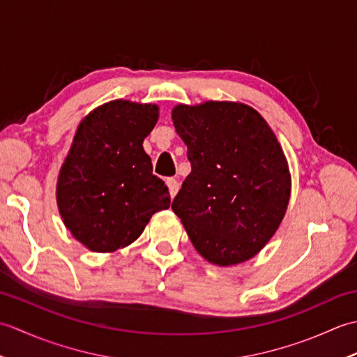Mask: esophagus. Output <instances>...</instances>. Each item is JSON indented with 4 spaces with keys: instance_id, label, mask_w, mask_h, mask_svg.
<instances>
[{
    "instance_id": "obj_1",
    "label": "esophagus",
    "mask_w": 357,
    "mask_h": 357,
    "mask_svg": "<svg viewBox=\"0 0 357 357\" xmlns=\"http://www.w3.org/2000/svg\"><path fill=\"white\" fill-rule=\"evenodd\" d=\"M167 185H169V190H170L172 198H173V196H176L178 190H179V184H178V181L174 179V178H169V179H167Z\"/></svg>"
}]
</instances>
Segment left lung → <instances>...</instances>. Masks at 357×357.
<instances>
[{
    "instance_id": "obj_1",
    "label": "left lung",
    "mask_w": 357,
    "mask_h": 357,
    "mask_svg": "<svg viewBox=\"0 0 357 357\" xmlns=\"http://www.w3.org/2000/svg\"><path fill=\"white\" fill-rule=\"evenodd\" d=\"M173 126L192 172L172 208L204 259L230 267L252 259L285 216L291 174L261 113L247 104H178Z\"/></svg>"
}]
</instances>
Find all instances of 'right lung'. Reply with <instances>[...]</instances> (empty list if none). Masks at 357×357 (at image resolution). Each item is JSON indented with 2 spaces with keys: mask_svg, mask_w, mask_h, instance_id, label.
Returning a JSON list of instances; mask_svg holds the SVG:
<instances>
[{
  "mask_svg": "<svg viewBox=\"0 0 357 357\" xmlns=\"http://www.w3.org/2000/svg\"><path fill=\"white\" fill-rule=\"evenodd\" d=\"M158 118L156 104L115 100L93 109L75 132L56 204L73 238L92 252L130 245L156 211L170 207L169 188L142 147Z\"/></svg>",
  "mask_w": 357,
  "mask_h": 357,
  "instance_id": "obj_1",
  "label": "right lung"
}]
</instances>
